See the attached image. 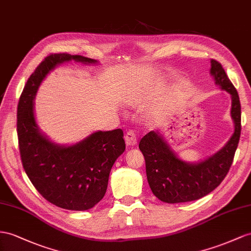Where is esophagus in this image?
<instances>
[{"label":"esophagus","instance_id":"esophagus-1","mask_svg":"<svg viewBox=\"0 0 251 251\" xmlns=\"http://www.w3.org/2000/svg\"><path fill=\"white\" fill-rule=\"evenodd\" d=\"M125 142H126L127 146H133V145L137 144V136H136V133H134V131L129 130V131L126 132Z\"/></svg>","mask_w":251,"mask_h":251}]
</instances>
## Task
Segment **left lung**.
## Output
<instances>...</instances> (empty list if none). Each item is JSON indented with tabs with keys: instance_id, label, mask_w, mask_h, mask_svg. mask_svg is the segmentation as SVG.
Wrapping results in <instances>:
<instances>
[{
	"instance_id": "left-lung-1",
	"label": "left lung",
	"mask_w": 251,
	"mask_h": 251,
	"mask_svg": "<svg viewBox=\"0 0 251 251\" xmlns=\"http://www.w3.org/2000/svg\"><path fill=\"white\" fill-rule=\"evenodd\" d=\"M210 73L216 85L231 95L230 114L234 131L220 151L197 163L185 162L179 158L158 130L145 134L139 149L145 159L151 190L161 201L187 202L208 195L221 184L232 164L241 137L240 98L220 62L211 60Z\"/></svg>"
}]
</instances>
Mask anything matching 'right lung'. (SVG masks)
I'll use <instances>...</instances> for the list:
<instances>
[{"mask_svg": "<svg viewBox=\"0 0 251 251\" xmlns=\"http://www.w3.org/2000/svg\"><path fill=\"white\" fill-rule=\"evenodd\" d=\"M72 60L98 63L80 55H49L23 89L18 104L17 132L24 171L37 191L57 207L85 211L105 196L109 174L125 151V141L123 130L114 129L95 131L80 142L60 145L40 130L34 111L38 89L50 71Z\"/></svg>", "mask_w": 251, "mask_h": 251, "instance_id": "add662e5", "label": "right lung"}]
</instances>
